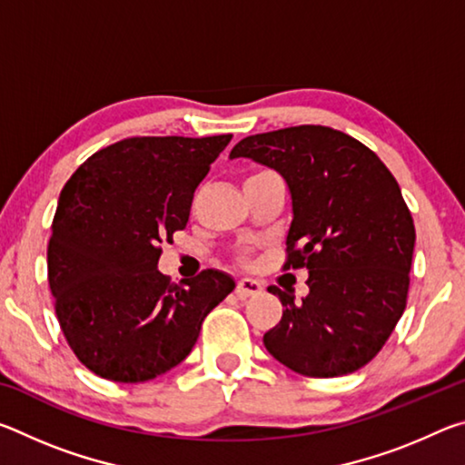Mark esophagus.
<instances>
[{"instance_id": "1", "label": "esophagus", "mask_w": 465, "mask_h": 465, "mask_svg": "<svg viewBox=\"0 0 465 465\" xmlns=\"http://www.w3.org/2000/svg\"><path fill=\"white\" fill-rule=\"evenodd\" d=\"M264 291L262 282L256 279H240L238 285H235V293H238L240 299H248V297H256Z\"/></svg>"}]
</instances>
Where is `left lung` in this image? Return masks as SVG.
<instances>
[{
    "label": "left lung",
    "mask_w": 465,
    "mask_h": 465,
    "mask_svg": "<svg viewBox=\"0 0 465 465\" xmlns=\"http://www.w3.org/2000/svg\"><path fill=\"white\" fill-rule=\"evenodd\" d=\"M248 157L279 172L291 194L285 269H308L295 302L269 287L282 318L264 334L271 355L308 377H341L367 365L406 308L414 223L402 191L371 149L341 131L302 124L242 139Z\"/></svg>",
    "instance_id": "8db88e82"
}]
</instances>
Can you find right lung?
Returning <instances> with one entry per match:
<instances>
[{
  "mask_svg": "<svg viewBox=\"0 0 465 465\" xmlns=\"http://www.w3.org/2000/svg\"><path fill=\"white\" fill-rule=\"evenodd\" d=\"M230 141L129 137L88 157L63 186L49 287L63 334L92 373L139 383L170 371L233 291L217 269L184 285L157 271L160 243L184 230L196 186Z\"/></svg>",
  "mask_w": 465,
  "mask_h": 465,
  "instance_id": "obj_1",
  "label": "right lung"
}]
</instances>
